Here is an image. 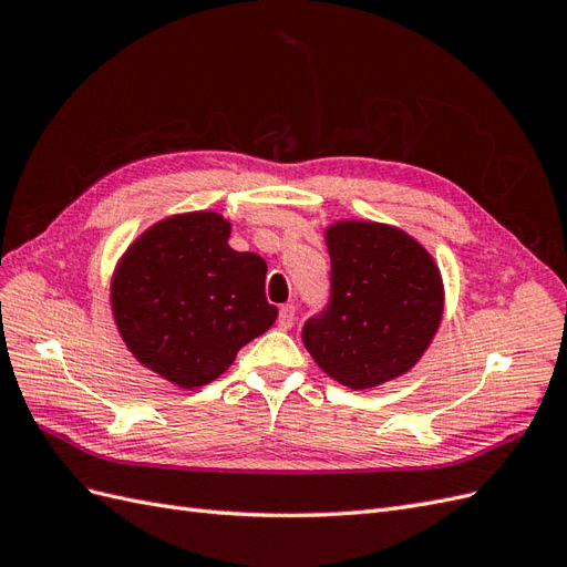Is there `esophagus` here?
<instances>
[{"label": "esophagus", "instance_id": "34e87169", "mask_svg": "<svg viewBox=\"0 0 567 567\" xmlns=\"http://www.w3.org/2000/svg\"><path fill=\"white\" fill-rule=\"evenodd\" d=\"M296 321V305H284L279 310V329L288 331Z\"/></svg>", "mask_w": 567, "mask_h": 567}]
</instances>
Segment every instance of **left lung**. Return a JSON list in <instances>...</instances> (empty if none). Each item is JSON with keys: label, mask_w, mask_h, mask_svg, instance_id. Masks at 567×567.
<instances>
[{"label": "left lung", "mask_w": 567, "mask_h": 567, "mask_svg": "<svg viewBox=\"0 0 567 567\" xmlns=\"http://www.w3.org/2000/svg\"><path fill=\"white\" fill-rule=\"evenodd\" d=\"M331 305L302 326L317 367L340 385L369 390L419 364L442 323L435 257L400 227L338 219L323 229Z\"/></svg>", "instance_id": "obj_1"}]
</instances>
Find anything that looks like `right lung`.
Listing matches in <instances>:
<instances>
[{
    "mask_svg": "<svg viewBox=\"0 0 567 567\" xmlns=\"http://www.w3.org/2000/svg\"><path fill=\"white\" fill-rule=\"evenodd\" d=\"M215 210L169 215L127 246L111 277V310L132 357L179 388L208 385L277 321L267 262L229 246Z\"/></svg>",
    "mask_w": 567,
    "mask_h": 567,
    "instance_id": "add662e5",
    "label": "right lung"
}]
</instances>
